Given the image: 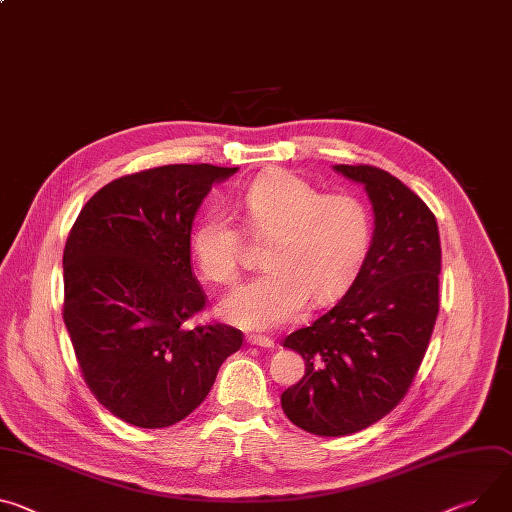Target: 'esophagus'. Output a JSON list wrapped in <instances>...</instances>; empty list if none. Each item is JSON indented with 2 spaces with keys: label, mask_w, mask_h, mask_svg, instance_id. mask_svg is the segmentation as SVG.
Instances as JSON below:
<instances>
[{
  "label": "esophagus",
  "mask_w": 512,
  "mask_h": 512,
  "mask_svg": "<svg viewBox=\"0 0 512 512\" xmlns=\"http://www.w3.org/2000/svg\"><path fill=\"white\" fill-rule=\"evenodd\" d=\"M247 343L259 345V347H265V349H273V345H275V341L267 335H247Z\"/></svg>",
  "instance_id": "1"
}]
</instances>
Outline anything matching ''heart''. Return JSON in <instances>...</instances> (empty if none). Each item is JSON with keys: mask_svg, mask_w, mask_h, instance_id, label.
<instances>
[{"mask_svg": "<svg viewBox=\"0 0 512 512\" xmlns=\"http://www.w3.org/2000/svg\"><path fill=\"white\" fill-rule=\"evenodd\" d=\"M243 222L263 249L265 273L230 294L224 314L247 329H273L296 318L306 302H331L357 275L371 243V212L349 192L320 194L314 183L273 169L239 196ZM190 253L208 282L241 277L243 237L224 212L204 214L190 232Z\"/></svg>", "mask_w": 512, "mask_h": 512, "instance_id": "1", "label": "heart"}]
</instances>
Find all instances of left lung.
I'll use <instances>...</instances> for the list:
<instances>
[{
  "label": "left lung",
  "instance_id": "left-lung-1",
  "mask_svg": "<svg viewBox=\"0 0 512 512\" xmlns=\"http://www.w3.org/2000/svg\"><path fill=\"white\" fill-rule=\"evenodd\" d=\"M374 204L369 251L345 296L284 339L304 378L282 394L290 421L318 437L378 423L410 390L439 314L441 241L435 214L374 165H335Z\"/></svg>",
  "mask_w": 512,
  "mask_h": 512
}]
</instances>
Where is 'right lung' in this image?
I'll use <instances>...</instances> for the list:
<instances>
[{
    "label": "right lung",
    "instance_id": "add662e5",
    "mask_svg": "<svg viewBox=\"0 0 512 512\" xmlns=\"http://www.w3.org/2000/svg\"><path fill=\"white\" fill-rule=\"evenodd\" d=\"M237 167L163 165L122 175L81 208L63 251V320L81 376L120 421L171 427L208 396L245 337L188 322L208 306L190 232L212 183Z\"/></svg>",
    "mask_w": 512,
    "mask_h": 512
}]
</instances>
